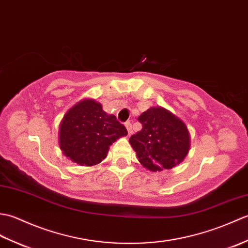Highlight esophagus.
Here are the masks:
<instances>
[{
	"label": "esophagus",
	"instance_id": "obj_1",
	"mask_svg": "<svg viewBox=\"0 0 248 248\" xmlns=\"http://www.w3.org/2000/svg\"><path fill=\"white\" fill-rule=\"evenodd\" d=\"M124 125H125V128H127V130H128V135L132 134V127H131L130 121H127V123L124 124Z\"/></svg>",
	"mask_w": 248,
	"mask_h": 248
}]
</instances>
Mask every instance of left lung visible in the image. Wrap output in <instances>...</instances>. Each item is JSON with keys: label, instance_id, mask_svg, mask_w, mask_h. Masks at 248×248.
Returning a JSON list of instances; mask_svg holds the SVG:
<instances>
[{"label": "left lung", "instance_id": "obj_1", "mask_svg": "<svg viewBox=\"0 0 248 248\" xmlns=\"http://www.w3.org/2000/svg\"><path fill=\"white\" fill-rule=\"evenodd\" d=\"M139 121L143 128L129 141L140 164L151 171L170 170L180 164L191 144L186 124L161 107L147 109Z\"/></svg>", "mask_w": 248, "mask_h": 248}]
</instances>
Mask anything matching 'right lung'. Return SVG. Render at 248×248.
Returning <instances> with one entry per match:
<instances>
[{
  "label": "right lung",
  "instance_id": "1",
  "mask_svg": "<svg viewBox=\"0 0 248 248\" xmlns=\"http://www.w3.org/2000/svg\"><path fill=\"white\" fill-rule=\"evenodd\" d=\"M128 131L102 109L101 103L84 99L68 110L60 124V148L72 162L82 166L99 164L109 146Z\"/></svg>",
  "mask_w": 248,
  "mask_h": 248
}]
</instances>
